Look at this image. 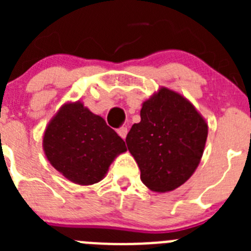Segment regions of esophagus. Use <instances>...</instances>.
I'll return each mask as SVG.
<instances>
[{
    "label": "esophagus",
    "mask_w": 251,
    "mask_h": 251,
    "mask_svg": "<svg viewBox=\"0 0 251 251\" xmlns=\"http://www.w3.org/2000/svg\"><path fill=\"white\" fill-rule=\"evenodd\" d=\"M117 133H118V134L122 137V138L126 139V137H127V133H128L127 127H121V128H118V129H117Z\"/></svg>",
    "instance_id": "esophagus-1"
}]
</instances>
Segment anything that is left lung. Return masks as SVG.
I'll return each instance as SVG.
<instances>
[{
  "label": "left lung",
  "mask_w": 251,
  "mask_h": 251,
  "mask_svg": "<svg viewBox=\"0 0 251 251\" xmlns=\"http://www.w3.org/2000/svg\"><path fill=\"white\" fill-rule=\"evenodd\" d=\"M207 138V124L195 106L162 88L141 109V122L128 132L127 147L141 179L157 192L172 191L197 168Z\"/></svg>",
  "instance_id": "1"
}]
</instances>
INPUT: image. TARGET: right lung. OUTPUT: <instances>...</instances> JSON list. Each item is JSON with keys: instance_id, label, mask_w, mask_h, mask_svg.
<instances>
[{"instance_id": "add662e5", "label": "right lung", "mask_w": 251, "mask_h": 251, "mask_svg": "<svg viewBox=\"0 0 251 251\" xmlns=\"http://www.w3.org/2000/svg\"><path fill=\"white\" fill-rule=\"evenodd\" d=\"M44 151L64 177L79 185H93L127 148L101 117L74 103L65 104L50 122L44 134Z\"/></svg>"}]
</instances>
